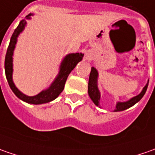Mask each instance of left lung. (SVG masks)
Wrapping results in <instances>:
<instances>
[{
    "instance_id": "8db88e82",
    "label": "left lung",
    "mask_w": 155,
    "mask_h": 155,
    "mask_svg": "<svg viewBox=\"0 0 155 155\" xmlns=\"http://www.w3.org/2000/svg\"><path fill=\"white\" fill-rule=\"evenodd\" d=\"M97 70L92 67L91 71V74L89 78V84H88V93L90 97L91 98L93 103L96 104L97 106L99 105V100H100V93H99L97 85ZM148 86V83L146 84V86L143 88L142 91L136 97H134L132 99H130L128 102L125 103H118L116 104V109L115 111H122L130 108L131 106H133L136 104L137 102H139L140 99L142 98V97L144 96V94L146 93L147 89Z\"/></svg>"
}]
</instances>
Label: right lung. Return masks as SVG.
<instances>
[{"label": "right lung", "instance_id": "obj_1", "mask_svg": "<svg viewBox=\"0 0 155 155\" xmlns=\"http://www.w3.org/2000/svg\"><path fill=\"white\" fill-rule=\"evenodd\" d=\"M30 15H28L27 16L28 19H29ZM26 23L27 22H26L25 20H22L20 22L19 26L15 30V32H14L12 37H11V39H10V43H9L8 47L7 53H6V58H5L6 78H7V80L8 82L9 86L11 88V90L13 91V92L16 95V97H18L21 100L27 102L28 104H41L49 103V102H51L52 100L57 98L58 97V95L62 92L69 74L76 67L78 63L80 62L81 60L83 59L84 54H82V53H71V54H69V55L65 57L64 59L63 60L62 64H61L59 74L58 75L55 81L52 83V84L48 90H46L45 91H42V92H40L38 95L34 96V97H28V96L22 94L15 87V84L13 82V79H12V72H13L12 56H13L14 49H15V44H16L17 37L20 34V33L22 32V30L24 29Z\"/></svg>", "mask_w": 155, "mask_h": 155}]
</instances>
